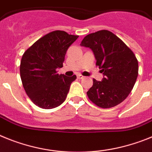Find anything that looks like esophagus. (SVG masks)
<instances>
[{"label": "esophagus", "mask_w": 152, "mask_h": 152, "mask_svg": "<svg viewBox=\"0 0 152 152\" xmlns=\"http://www.w3.org/2000/svg\"><path fill=\"white\" fill-rule=\"evenodd\" d=\"M77 78H78V79H80V80H81V79H83L84 76H82L81 74H78L77 75Z\"/></svg>", "instance_id": "1"}]
</instances>
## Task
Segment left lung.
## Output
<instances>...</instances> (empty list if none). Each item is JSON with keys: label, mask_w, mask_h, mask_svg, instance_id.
Listing matches in <instances>:
<instances>
[{"label": "left lung", "mask_w": 152, "mask_h": 152, "mask_svg": "<svg viewBox=\"0 0 152 152\" xmlns=\"http://www.w3.org/2000/svg\"><path fill=\"white\" fill-rule=\"evenodd\" d=\"M80 46L92 50L96 65L103 74L101 81L93 80V85L87 92L89 99L104 109L121 103L131 92L138 77V60L132 51L105 30L86 36Z\"/></svg>", "instance_id": "obj_1"}]
</instances>
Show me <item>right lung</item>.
I'll return each instance as SVG.
<instances>
[{
	"mask_svg": "<svg viewBox=\"0 0 152 152\" xmlns=\"http://www.w3.org/2000/svg\"><path fill=\"white\" fill-rule=\"evenodd\" d=\"M79 36L56 30L45 35L27 49L20 62V72L29 98L42 109L57 107L65 101L76 76L56 73L63 66L68 48Z\"/></svg>",
	"mask_w": 152,
	"mask_h": 152,
	"instance_id": "1",
	"label": "right lung"
}]
</instances>
